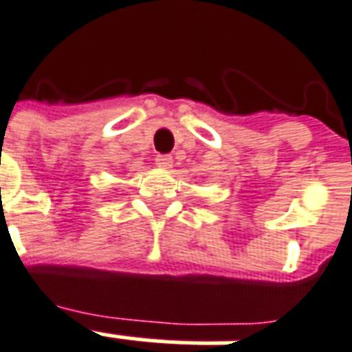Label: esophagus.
Returning a JSON list of instances; mask_svg holds the SVG:
<instances>
[{"label":"esophagus","instance_id":"esophagus-1","mask_svg":"<svg viewBox=\"0 0 352 352\" xmlns=\"http://www.w3.org/2000/svg\"><path fill=\"white\" fill-rule=\"evenodd\" d=\"M155 162H157L158 168H164V170H168V168L173 166V158H171L170 155H158V157L155 158Z\"/></svg>","mask_w":352,"mask_h":352}]
</instances>
